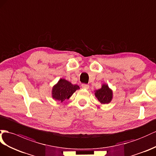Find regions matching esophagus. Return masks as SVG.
I'll use <instances>...</instances> for the list:
<instances>
[{"mask_svg":"<svg viewBox=\"0 0 156 156\" xmlns=\"http://www.w3.org/2000/svg\"><path fill=\"white\" fill-rule=\"evenodd\" d=\"M89 85L88 84H85V83H83L82 84V87L83 89H85V90H87L89 88Z\"/></svg>","mask_w":156,"mask_h":156,"instance_id":"1","label":"esophagus"}]
</instances>
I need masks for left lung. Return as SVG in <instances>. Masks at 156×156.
<instances>
[{"mask_svg":"<svg viewBox=\"0 0 156 156\" xmlns=\"http://www.w3.org/2000/svg\"><path fill=\"white\" fill-rule=\"evenodd\" d=\"M95 95L101 104L109 103L113 99V91L108 85L103 83L100 89L95 91Z\"/></svg>","mask_w":156,"mask_h":156,"instance_id":"8db88e82","label":"left lung"}]
</instances>
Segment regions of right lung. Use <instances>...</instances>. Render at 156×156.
Returning <instances> with one entry per match:
<instances>
[{"instance_id":"add662e5","label":"right lung","mask_w":156,"mask_h":156,"mask_svg":"<svg viewBox=\"0 0 156 156\" xmlns=\"http://www.w3.org/2000/svg\"><path fill=\"white\" fill-rule=\"evenodd\" d=\"M80 87L73 84L64 78H61L52 88V98L55 100L62 102L69 99Z\"/></svg>"}]
</instances>
